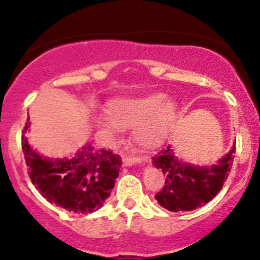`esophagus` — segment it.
Here are the masks:
<instances>
[{
    "instance_id": "34e87169",
    "label": "esophagus",
    "mask_w": 260,
    "mask_h": 260,
    "mask_svg": "<svg viewBox=\"0 0 260 260\" xmlns=\"http://www.w3.org/2000/svg\"><path fill=\"white\" fill-rule=\"evenodd\" d=\"M122 161H123L124 166H133L138 162L137 157H131L128 155H122Z\"/></svg>"
}]
</instances>
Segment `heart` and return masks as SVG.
<instances>
[{
    "label": "heart",
    "instance_id": "heart-1",
    "mask_svg": "<svg viewBox=\"0 0 260 260\" xmlns=\"http://www.w3.org/2000/svg\"><path fill=\"white\" fill-rule=\"evenodd\" d=\"M107 117L99 123L98 133L115 140L122 128H133V138L144 149L159 148L171 132L177 117V105L164 92L113 98L107 103Z\"/></svg>",
    "mask_w": 260,
    "mask_h": 260
}]
</instances>
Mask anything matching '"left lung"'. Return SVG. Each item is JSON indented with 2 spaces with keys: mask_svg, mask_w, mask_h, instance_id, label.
<instances>
[{
  "mask_svg": "<svg viewBox=\"0 0 260 260\" xmlns=\"http://www.w3.org/2000/svg\"><path fill=\"white\" fill-rule=\"evenodd\" d=\"M235 143L214 165H194L181 160L169 144L155 155L153 165L165 176V184L155 194L157 203L170 211H190L207 204L221 190L234 162Z\"/></svg>",
  "mask_w": 260,
  "mask_h": 260,
  "instance_id": "obj_1",
  "label": "left lung"
}]
</instances>
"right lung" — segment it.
Listing matches in <instances>:
<instances>
[{
	"instance_id": "1",
	"label": "right lung",
	"mask_w": 260,
	"mask_h": 260,
	"mask_svg": "<svg viewBox=\"0 0 260 260\" xmlns=\"http://www.w3.org/2000/svg\"><path fill=\"white\" fill-rule=\"evenodd\" d=\"M23 129L22 149L29 177L44 198L52 204L77 214L99 210L111 194L121 168V157L101 149L84 145L76 154L63 157H47L39 154L28 143Z\"/></svg>"
}]
</instances>
